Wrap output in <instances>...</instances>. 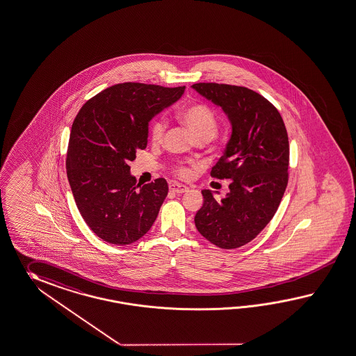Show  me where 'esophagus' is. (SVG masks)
<instances>
[{
	"instance_id": "esophagus-1",
	"label": "esophagus",
	"mask_w": 356,
	"mask_h": 356,
	"mask_svg": "<svg viewBox=\"0 0 356 356\" xmlns=\"http://www.w3.org/2000/svg\"><path fill=\"white\" fill-rule=\"evenodd\" d=\"M170 191H172V193H176V194H182V193L188 191V188H186L185 185L174 182V184H171V185H170Z\"/></svg>"
}]
</instances>
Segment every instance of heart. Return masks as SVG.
I'll use <instances>...</instances> for the list:
<instances>
[{"label":"heart","mask_w":356,"mask_h":356,"mask_svg":"<svg viewBox=\"0 0 356 356\" xmlns=\"http://www.w3.org/2000/svg\"><path fill=\"white\" fill-rule=\"evenodd\" d=\"M179 121L188 129L191 136L195 140L213 139L216 136L218 123L216 114L207 105L193 104L184 108L177 114ZM165 126L163 121H156L152 126V140L154 143H161L165 135ZM177 174L186 177L191 171L185 167H179Z\"/></svg>","instance_id":"obj_1"}]
</instances>
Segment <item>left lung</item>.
Returning <instances> with one entry per match:
<instances>
[{"label":"left lung","instance_id":"obj_1","mask_svg":"<svg viewBox=\"0 0 356 356\" xmlns=\"http://www.w3.org/2000/svg\"><path fill=\"white\" fill-rule=\"evenodd\" d=\"M200 95L220 106L232 136L211 176L232 180L224 198L202 191L194 222L200 234L222 250L251 242L275 215L288 182L289 144L277 108L247 87L195 83Z\"/></svg>","mask_w":356,"mask_h":356}]
</instances>
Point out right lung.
Segmentation results:
<instances>
[{
	"instance_id": "right-lung-1",
	"label": "right lung",
	"mask_w": 356,
	"mask_h": 356,
	"mask_svg": "<svg viewBox=\"0 0 356 356\" xmlns=\"http://www.w3.org/2000/svg\"><path fill=\"white\" fill-rule=\"evenodd\" d=\"M184 91L185 86L118 83L90 99L73 122L68 181L81 216L105 242L127 245L154 224L167 181L161 177L140 186L129 163L147 147L150 120Z\"/></svg>"
}]
</instances>
